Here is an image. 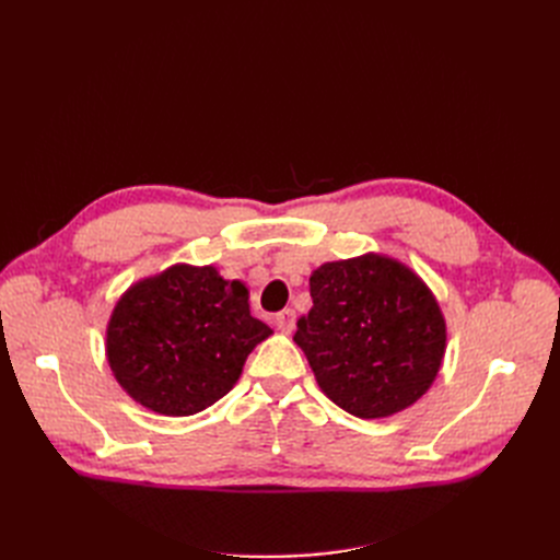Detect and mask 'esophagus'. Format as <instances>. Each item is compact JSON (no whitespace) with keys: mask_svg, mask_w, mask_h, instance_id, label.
Listing matches in <instances>:
<instances>
[{"mask_svg":"<svg viewBox=\"0 0 560 560\" xmlns=\"http://www.w3.org/2000/svg\"><path fill=\"white\" fill-rule=\"evenodd\" d=\"M276 322H278V329H280V331L292 334L294 327H296V313H294L292 308H284V311L278 313Z\"/></svg>","mask_w":560,"mask_h":560,"instance_id":"esophagus-1","label":"esophagus"}]
</instances>
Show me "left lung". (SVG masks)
Segmentation results:
<instances>
[{
  "instance_id": "8db88e82",
  "label": "left lung",
  "mask_w": 560,
  "mask_h": 560,
  "mask_svg": "<svg viewBox=\"0 0 560 560\" xmlns=\"http://www.w3.org/2000/svg\"><path fill=\"white\" fill-rule=\"evenodd\" d=\"M313 308L294 341L334 404L358 418H385L418 401L439 374L446 322L411 268L364 254L311 276Z\"/></svg>"
}]
</instances>
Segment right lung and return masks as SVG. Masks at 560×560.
<instances>
[{"label":"right lung","mask_w":560,"mask_h":560,"mask_svg":"<svg viewBox=\"0 0 560 560\" xmlns=\"http://www.w3.org/2000/svg\"><path fill=\"white\" fill-rule=\"evenodd\" d=\"M270 334L249 315L243 282L212 266L179 264L118 299L107 360L135 401L163 416H194L229 393Z\"/></svg>","instance_id":"right-lung-1"}]
</instances>
